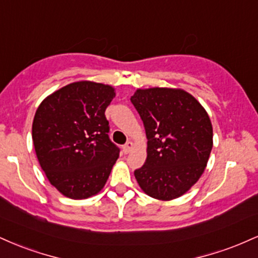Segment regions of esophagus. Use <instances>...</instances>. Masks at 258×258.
<instances>
[{
  "label": "esophagus",
  "instance_id": "34e87169",
  "mask_svg": "<svg viewBox=\"0 0 258 258\" xmlns=\"http://www.w3.org/2000/svg\"><path fill=\"white\" fill-rule=\"evenodd\" d=\"M133 147H135V143H133V142H127V143L125 144V146H123V153L125 154H128L130 152H131V150L133 149Z\"/></svg>",
  "mask_w": 258,
  "mask_h": 258
}]
</instances>
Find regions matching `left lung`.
<instances>
[{
  "label": "left lung",
  "mask_w": 258,
  "mask_h": 258,
  "mask_svg": "<svg viewBox=\"0 0 258 258\" xmlns=\"http://www.w3.org/2000/svg\"><path fill=\"white\" fill-rule=\"evenodd\" d=\"M131 102L148 138L146 162L135 171L139 186L158 200L182 197L203 176L211 154L209 114L182 88H137Z\"/></svg>",
  "instance_id": "1"
}]
</instances>
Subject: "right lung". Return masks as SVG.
I'll return each instance as SVG.
<instances>
[{
  "instance_id": "add662e5",
  "label": "right lung",
  "mask_w": 258,
  "mask_h": 258,
  "mask_svg": "<svg viewBox=\"0 0 258 258\" xmlns=\"http://www.w3.org/2000/svg\"><path fill=\"white\" fill-rule=\"evenodd\" d=\"M114 97L112 86L85 80L59 88L38 105L32 121L35 153L64 197L87 199L104 188L119 158L104 114Z\"/></svg>"
}]
</instances>
